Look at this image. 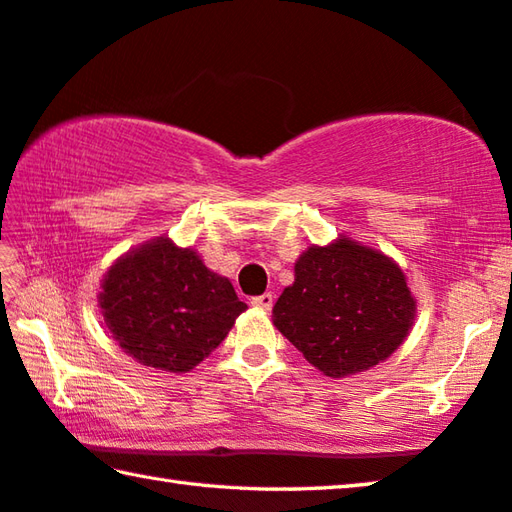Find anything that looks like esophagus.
Returning <instances> with one entry per match:
<instances>
[{
	"instance_id": "34e87169",
	"label": "esophagus",
	"mask_w": 512,
	"mask_h": 512,
	"mask_svg": "<svg viewBox=\"0 0 512 512\" xmlns=\"http://www.w3.org/2000/svg\"><path fill=\"white\" fill-rule=\"evenodd\" d=\"M250 306L259 311H271L273 309V295L271 293H264V295H257L250 300Z\"/></svg>"
}]
</instances>
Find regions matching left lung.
I'll use <instances>...</instances> for the list:
<instances>
[{"instance_id":"left-lung-1","label":"left lung","mask_w":512,"mask_h":512,"mask_svg":"<svg viewBox=\"0 0 512 512\" xmlns=\"http://www.w3.org/2000/svg\"><path fill=\"white\" fill-rule=\"evenodd\" d=\"M416 300L392 257L340 235L309 246L295 282L273 306V324L329 378H345L387 360L410 336Z\"/></svg>"}]
</instances>
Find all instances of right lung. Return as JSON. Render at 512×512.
Wrapping results in <instances>:
<instances>
[{
  "label": "right lung",
  "mask_w": 512,
  "mask_h": 512,
  "mask_svg": "<svg viewBox=\"0 0 512 512\" xmlns=\"http://www.w3.org/2000/svg\"><path fill=\"white\" fill-rule=\"evenodd\" d=\"M98 306L127 356L185 374L215 351L248 306L228 277L212 273L197 250L156 237L109 266Z\"/></svg>",
  "instance_id": "obj_1"
}]
</instances>
